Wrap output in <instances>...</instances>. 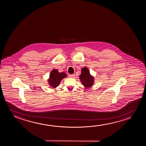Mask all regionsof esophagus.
<instances>
[{
	"label": "esophagus",
	"mask_w": 146,
	"mask_h": 146,
	"mask_svg": "<svg viewBox=\"0 0 146 146\" xmlns=\"http://www.w3.org/2000/svg\"><path fill=\"white\" fill-rule=\"evenodd\" d=\"M69 76V77H71V78H73L75 76V75L74 74H70Z\"/></svg>",
	"instance_id": "esophagus-1"
}]
</instances>
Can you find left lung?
I'll return each mask as SVG.
<instances>
[{"label":"left lung","mask_w":146,"mask_h":146,"mask_svg":"<svg viewBox=\"0 0 146 146\" xmlns=\"http://www.w3.org/2000/svg\"><path fill=\"white\" fill-rule=\"evenodd\" d=\"M79 78L83 85L86 88H90L94 84V77L90 75L89 70L87 67L82 68Z\"/></svg>","instance_id":"obj_1"}]
</instances>
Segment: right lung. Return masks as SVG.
<instances>
[{
	"label": "right lung",
	"instance_id": "add662e5",
	"mask_svg": "<svg viewBox=\"0 0 146 146\" xmlns=\"http://www.w3.org/2000/svg\"><path fill=\"white\" fill-rule=\"evenodd\" d=\"M66 77L67 75L65 73H60L57 69H53L50 73L48 84L52 88H55L59 85L61 81Z\"/></svg>",
	"mask_w": 146,
	"mask_h": 146
}]
</instances>
